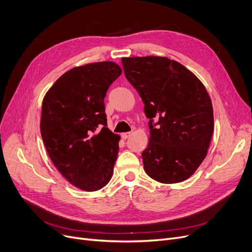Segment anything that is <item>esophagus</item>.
<instances>
[{
	"label": "esophagus",
	"mask_w": 252,
	"mask_h": 252,
	"mask_svg": "<svg viewBox=\"0 0 252 252\" xmlns=\"http://www.w3.org/2000/svg\"><path fill=\"white\" fill-rule=\"evenodd\" d=\"M130 136H131V133H130V131H127V133H123V134H122V138H123L124 140H126V139L129 138Z\"/></svg>",
	"instance_id": "1"
}]
</instances>
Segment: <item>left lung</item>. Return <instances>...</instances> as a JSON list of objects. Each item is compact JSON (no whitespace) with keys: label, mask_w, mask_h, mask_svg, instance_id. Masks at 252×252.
Listing matches in <instances>:
<instances>
[{"label":"left lung","mask_w":252,"mask_h":252,"mask_svg":"<svg viewBox=\"0 0 252 252\" xmlns=\"http://www.w3.org/2000/svg\"><path fill=\"white\" fill-rule=\"evenodd\" d=\"M122 62L150 119L149 143L142 152L145 171L163 184L187 180L206 157L214 133V109L205 87L166 57H124Z\"/></svg>","instance_id":"1"}]
</instances>
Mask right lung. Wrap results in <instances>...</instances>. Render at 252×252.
<instances>
[{
    "mask_svg": "<svg viewBox=\"0 0 252 252\" xmlns=\"http://www.w3.org/2000/svg\"><path fill=\"white\" fill-rule=\"evenodd\" d=\"M122 72L111 61L77 66L62 74L43 100L41 134L51 160L87 192L106 186L113 174L121 137L107 127L104 98Z\"/></svg>",
    "mask_w": 252,
    "mask_h": 252,
    "instance_id": "1",
    "label": "right lung"
}]
</instances>
